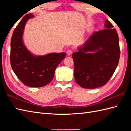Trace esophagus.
<instances>
[{
  "instance_id": "esophagus-1",
  "label": "esophagus",
  "mask_w": 131,
  "mask_h": 131,
  "mask_svg": "<svg viewBox=\"0 0 131 131\" xmlns=\"http://www.w3.org/2000/svg\"><path fill=\"white\" fill-rule=\"evenodd\" d=\"M66 53H67V54L68 56H70L72 54V53H73V51H72L71 49H69V50H68Z\"/></svg>"
}]
</instances>
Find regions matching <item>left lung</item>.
<instances>
[{
  "mask_svg": "<svg viewBox=\"0 0 131 131\" xmlns=\"http://www.w3.org/2000/svg\"><path fill=\"white\" fill-rule=\"evenodd\" d=\"M106 19L105 29L94 32L72 55L74 77L78 84L87 89L105 85L119 63L120 48L118 33Z\"/></svg>",
  "mask_w": 131,
  "mask_h": 131,
  "instance_id": "1",
  "label": "left lung"
}]
</instances>
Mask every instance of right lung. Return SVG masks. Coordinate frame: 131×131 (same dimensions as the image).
Segmentation results:
<instances>
[{
	"label": "right lung",
	"instance_id": "1",
	"mask_svg": "<svg viewBox=\"0 0 131 131\" xmlns=\"http://www.w3.org/2000/svg\"><path fill=\"white\" fill-rule=\"evenodd\" d=\"M31 14L25 16L13 32L10 41V61L12 70L24 84L31 87H41L54 78L55 70L66 53H51L34 56L24 45L23 37L25 26Z\"/></svg>",
	"mask_w": 131,
	"mask_h": 131
}]
</instances>
